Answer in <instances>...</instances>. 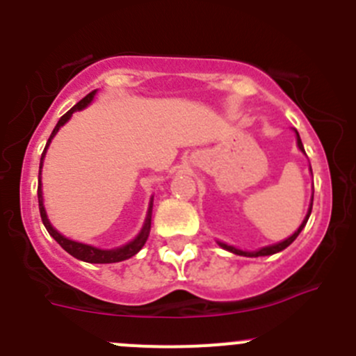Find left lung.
Returning a JSON list of instances; mask_svg holds the SVG:
<instances>
[{"mask_svg":"<svg viewBox=\"0 0 356 356\" xmlns=\"http://www.w3.org/2000/svg\"><path fill=\"white\" fill-rule=\"evenodd\" d=\"M294 132H296V138H298V146H300V149H301V152L305 153L303 143H301V139H300V134H298V131H294ZM310 168H312V167H310ZM312 207H314V196H312L310 210H308V213H307V217H305L303 224H301V225H300V229H298V231L294 232V234L291 236V238L286 239V241H282V243H277V245H272V246H265V248H261V250H258V251H241V250H236V248H232V246H227V245H224V243H220V246H222V248H225V250L232 251V253H236V254H243V257H267V254H274V253H277V251H282V250H286V248H288V246L291 245V243H293L294 239L298 238V234H300V232L303 231V227H305V225H307V222H308V217H310V213H312Z\"/></svg>","mask_w":356,"mask_h":356,"instance_id":"8db88e82","label":"left lung"}]
</instances>
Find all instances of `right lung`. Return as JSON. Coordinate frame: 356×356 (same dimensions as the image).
I'll use <instances>...</instances> for the list:
<instances>
[{"label":"right lung","instance_id":"obj_1","mask_svg":"<svg viewBox=\"0 0 356 356\" xmlns=\"http://www.w3.org/2000/svg\"><path fill=\"white\" fill-rule=\"evenodd\" d=\"M96 91H91L88 96H84V98L81 99V102L77 103L75 106H72L70 110L67 111L65 115H63L62 118L58 120V124H56V127L53 129L51 136H49L48 143H46V148L44 152H42L41 155V165H39V168L42 167V160H44V153L46 149H48L49 143H51L53 136L58 132V129L62 127L63 124L68 120V118L72 117V113L77 110H82L84 106H88L89 103H91V99L95 98ZM39 175H41V172H39ZM38 200H39V213H41V218H42V224H44L46 231L49 232V236H51L53 239H55L56 243H58L60 246L63 248V250L67 251V253H70L72 257H75L77 260H82V261H88V264H115V261H122V260H127V258L134 257L136 253H138L139 250H141L143 246H145L146 239H148V234H149V227H152V204H149V210H148V217H146V222H145V227H143V231L139 232L138 238L134 239V241H131L129 245L122 246V248H117V250H99V248H95V246H89V245H82V243H75V241H70V239L63 238L62 234H60L58 231H55V229L51 227V224H49L48 217H46V211H44V207H42V191H41V177H39V184H38Z\"/></svg>","mask_w":356,"mask_h":356}]
</instances>
